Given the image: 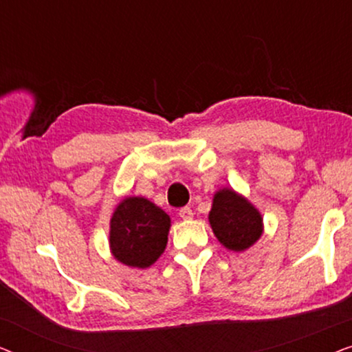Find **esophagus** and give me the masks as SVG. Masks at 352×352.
<instances>
[{
	"label": "esophagus",
	"mask_w": 352,
	"mask_h": 352,
	"mask_svg": "<svg viewBox=\"0 0 352 352\" xmlns=\"http://www.w3.org/2000/svg\"><path fill=\"white\" fill-rule=\"evenodd\" d=\"M179 218L184 221H189L194 218V213H192V210L189 208V206H184V208L179 210Z\"/></svg>",
	"instance_id": "obj_1"
}]
</instances>
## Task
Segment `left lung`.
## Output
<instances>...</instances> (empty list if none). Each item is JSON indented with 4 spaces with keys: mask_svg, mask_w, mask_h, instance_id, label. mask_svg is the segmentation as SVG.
Masks as SVG:
<instances>
[{
    "mask_svg": "<svg viewBox=\"0 0 352 352\" xmlns=\"http://www.w3.org/2000/svg\"><path fill=\"white\" fill-rule=\"evenodd\" d=\"M208 221L216 239L230 252H245L264 232L263 214L247 197L232 187L214 192Z\"/></svg>",
    "mask_w": 352,
    "mask_h": 352,
    "instance_id": "obj_1",
    "label": "left lung"
}]
</instances>
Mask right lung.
<instances>
[{
    "label": "right lung",
    "mask_w": 352,
    "mask_h": 352,
    "mask_svg": "<svg viewBox=\"0 0 352 352\" xmlns=\"http://www.w3.org/2000/svg\"><path fill=\"white\" fill-rule=\"evenodd\" d=\"M171 218L144 197H124L110 218L112 256L128 267H151L168 243Z\"/></svg>",
    "instance_id": "1"
}]
</instances>
